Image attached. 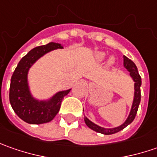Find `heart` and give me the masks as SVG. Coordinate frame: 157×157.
<instances>
[{"label": "heart", "instance_id": "heart-1", "mask_svg": "<svg viewBox=\"0 0 157 157\" xmlns=\"http://www.w3.org/2000/svg\"><path fill=\"white\" fill-rule=\"evenodd\" d=\"M105 53H103V52H99V53H97V55H96L97 59H99V60H103V59L105 58ZM113 63V59L111 58V59L109 60V63L112 64Z\"/></svg>", "mask_w": 157, "mask_h": 157}]
</instances>
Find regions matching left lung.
<instances>
[{
  "label": "left lung",
  "mask_w": 157,
  "mask_h": 157,
  "mask_svg": "<svg viewBox=\"0 0 157 157\" xmlns=\"http://www.w3.org/2000/svg\"><path fill=\"white\" fill-rule=\"evenodd\" d=\"M123 64L125 68L128 70L130 72V76L132 77V78L135 81V99H134V102L132 105V108H131V112L129 113V116L127 119V121L124 122L121 126L118 127V128H103L100 126L96 125V124L93 123L91 121H89L87 118L85 117V122L87 125L88 128H90L91 129L94 131H96L98 133H101L104 135H112V134H115L119 131L122 130L125 128L128 125H129L136 118V113H137V110L139 107V104L141 102V85H142V78L141 76L138 73V70L137 67L135 64V63L130 60L129 58L127 57H123Z\"/></svg>",
  "instance_id": "left-lung-1"
}]
</instances>
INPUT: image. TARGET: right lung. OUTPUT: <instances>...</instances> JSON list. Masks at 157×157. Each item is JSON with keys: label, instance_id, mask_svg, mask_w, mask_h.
I'll list each match as a JSON object with an SVG mask.
<instances>
[{"label": "right lung", "instance_id": "obj_1", "mask_svg": "<svg viewBox=\"0 0 157 157\" xmlns=\"http://www.w3.org/2000/svg\"><path fill=\"white\" fill-rule=\"evenodd\" d=\"M63 48L61 44L50 43L36 47L20 60L11 77L9 101L15 113L22 121L29 124H43L53 120L60 109L63 97L71 89L57 93L49 101L34 100L30 95L27 82L28 71L39 57L47 52Z\"/></svg>", "mask_w": 157, "mask_h": 157}]
</instances>
